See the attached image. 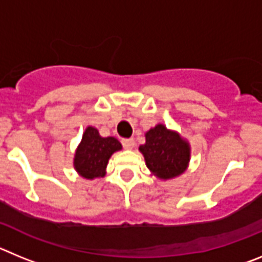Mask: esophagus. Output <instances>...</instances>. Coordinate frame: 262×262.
<instances>
[{"label":"esophagus","mask_w":262,"mask_h":262,"mask_svg":"<svg viewBox=\"0 0 262 262\" xmlns=\"http://www.w3.org/2000/svg\"><path fill=\"white\" fill-rule=\"evenodd\" d=\"M122 144H123V147L126 148V149H133V148L135 147V140H134V139H123V140H122Z\"/></svg>","instance_id":"34e87169"}]
</instances>
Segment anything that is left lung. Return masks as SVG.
Listing matches in <instances>:
<instances>
[{
	"mask_svg": "<svg viewBox=\"0 0 262 262\" xmlns=\"http://www.w3.org/2000/svg\"><path fill=\"white\" fill-rule=\"evenodd\" d=\"M152 174L170 180L182 174L190 161V145L176 131L157 124L145 134V144L139 147Z\"/></svg>",
	"mask_w": 262,
	"mask_h": 262,
	"instance_id": "left-lung-1",
	"label": "left lung"
}]
</instances>
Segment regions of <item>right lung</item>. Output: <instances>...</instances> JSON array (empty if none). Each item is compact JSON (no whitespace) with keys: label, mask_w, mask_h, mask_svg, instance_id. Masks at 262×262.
Listing matches in <instances>:
<instances>
[{"label":"right lung","mask_w":262,"mask_h":262,"mask_svg":"<svg viewBox=\"0 0 262 262\" xmlns=\"http://www.w3.org/2000/svg\"><path fill=\"white\" fill-rule=\"evenodd\" d=\"M122 144L113 136L102 138L98 129L89 126L75 154L73 165L77 173L88 180L105 177L108 159L114 152L120 151Z\"/></svg>","instance_id":"1"}]
</instances>
